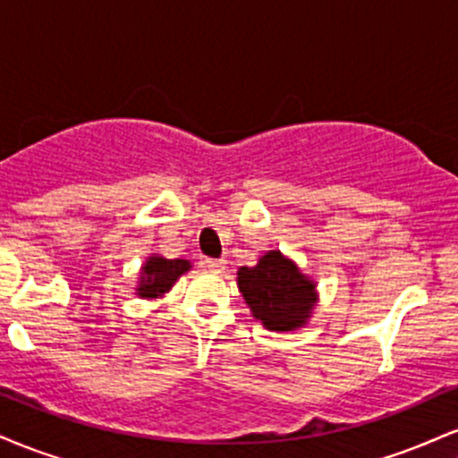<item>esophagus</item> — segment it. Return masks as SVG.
<instances>
[{"label": "esophagus", "instance_id": "34e87169", "mask_svg": "<svg viewBox=\"0 0 458 458\" xmlns=\"http://www.w3.org/2000/svg\"><path fill=\"white\" fill-rule=\"evenodd\" d=\"M204 267H207L211 273H222L225 269V260L224 259H207L204 260Z\"/></svg>", "mask_w": 458, "mask_h": 458}]
</instances>
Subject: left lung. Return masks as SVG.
<instances>
[{
  "label": "left lung",
  "instance_id": "left-lung-1",
  "mask_svg": "<svg viewBox=\"0 0 458 458\" xmlns=\"http://www.w3.org/2000/svg\"><path fill=\"white\" fill-rule=\"evenodd\" d=\"M236 284L251 317L271 331H295L317 308V282L280 250H269L254 267H241Z\"/></svg>",
  "mask_w": 458,
  "mask_h": 458
}]
</instances>
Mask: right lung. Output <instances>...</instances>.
Instances as JSON below:
<instances>
[{"mask_svg":"<svg viewBox=\"0 0 458 458\" xmlns=\"http://www.w3.org/2000/svg\"><path fill=\"white\" fill-rule=\"evenodd\" d=\"M189 269H191L189 260L163 259L161 254H150L140 269L135 295L141 299H161Z\"/></svg>","mask_w":458,"mask_h":458,"instance_id":"right-lung-1","label":"right lung"}]
</instances>
